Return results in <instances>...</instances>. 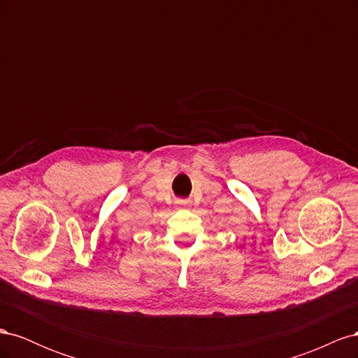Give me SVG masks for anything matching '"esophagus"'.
I'll use <instances>...</instances> for the list:
<instances>
[{"label":"esophagus","instance_id":"1","mask_svg":"<svg viewBox=\"0 0 358 358\" xmlns=\"http://www.w3.org/2000/svg\"><path fill=\"white\" fill-rule=\"evenodd\" d=\"M176 204L180 206V208H187V206L191 204V200H188V199H179V200H176Z\"/></svg>","mask_w":358,"mask_h":358}]
</instances>
